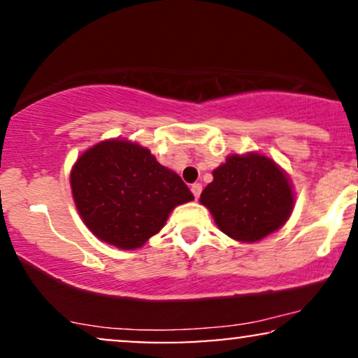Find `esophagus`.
I'll return each instance as SVG.
<instances>
[{
    "label": "esophagus",
    "mask_w": 358,
    "mask_h": 358,
    "mask_svg": "<svg viewBox=\"0 0 358 358\" xmlns=\"http://www.w3.org/2000/svg\"><path fill=\"white\" fill-rule=\"evenodd\" d=\"M190 190H192V193H193V196H195V199L199 200L200 193H202V183H193L192 187H190Z\"/></svg>",
    "instance_id": "obj_1"
}]
</instances>
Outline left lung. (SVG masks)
<instances>
[{
	"instance_id": "left-lung-1",
	"label": "left lung",
	"mask_w": 358,
	"mask_h": 358,
	"mask_svg": "<svg viewBox=\"0 0 358 358\" xmlns=\"http://www.w3.org/2000/svg\"><path fill=\"white\" fill-rule=\"evenodd\" d=\"M200 195L217 227L239 242H257L286 224L294 208L289 176L261 153L229 155Z\"/></svg>"
}]
</instances>
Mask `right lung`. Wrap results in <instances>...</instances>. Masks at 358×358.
I'll list each match as a JSON object with an SVG mask.
<instances>
[{"instance_id":"add662e5","label":"right lung","mask_w":358,"mask_h":358,"mask_svg":"<svg viewBox=\"0 0 358 358\" xmlns=\"http://www.w3.org/2000/svg\"><path fill=\"white\" fill-rule=\"evenodd\" d=\"M71 188L85 227L122 250L143 248L175 207L193 200L173 170L159 165L148 148L122 138L85 150L71 170Z\"/></svg>"}]
</instances>
